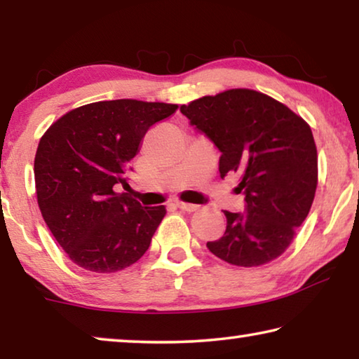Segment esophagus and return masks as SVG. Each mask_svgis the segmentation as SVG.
Returning a JSON list of instances; mask_svg holds the SVG:
<instances>
[{"instance_id": "34e87169", "label": "esophagus", "mask_w": 359, "mask_h": 359, "mask_svg": "<svg viewBox=\"0 0 359 359\" xmlns=\"http://www.w3.org/2000/svg\"><path fill=\"white\" fill-rule=\"evenodd\" d=\"M175 205H177V208H179L180 210H184V212H194V210L199 209V205L190 204V203H177Z\"/></svg>"}]
</instances>
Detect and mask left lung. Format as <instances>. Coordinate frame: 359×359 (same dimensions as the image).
<instances>
[{
  "label": "left lung",
  "mask_w": 359,
  "mask_h": 359,
  "mask_svg": "<svg viewBox=\"0 0 359 359\" xmlns=\"http://www.w3.org/2000/svg\"><path fill=\"white\" fill-rule=\"evenodd\" d=\"M220 151L218 171L238 174L244 212H228L209 250L234 266H261L287 250L311 210L318 177L312 130L282 102L248 88L204 96L180 106Z\"/></svg>",
  "instance_id": "1"
}]
</instances>
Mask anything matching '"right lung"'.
I'll use <instances>...</instances> for the list:
<instances>
[{"label": "right lung", "instance_id": "obj_1", "mask_svg": "<svg viewBox=\"0 0 359 359\" xmlns=\"http://www.w3.org/2000/svg\"><path fill=\"white\" fill-rule=\"evenodd\" d=\"M175 109L136 100L92 102L63 115L41 137L34 158L38 204L72 263L109 274L147 252L165 205L144 208L120 187H130V161L145 133Z\"/></svg>", "mask_w": 359, "mask_h": 359}]
</instances>
